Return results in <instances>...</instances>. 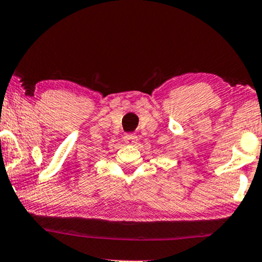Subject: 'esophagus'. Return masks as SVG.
<instances>
[{
    "instance_id": "obj_1",
    "label": "esophagus",
    "mask_w": 262,
    "mask_h": 262,
    "mask_svg": "<svg viewBox=\"0 0 262 262\" xmlns=\"http://www.w3.org/2000/svg\"><path fill=\"white\" fill-rule=\"evenodd\" d=\"M124 141L127 144H135L137 142V136L135 134H125L124 135Z\"/></svg>"
}]
</instances>
